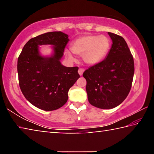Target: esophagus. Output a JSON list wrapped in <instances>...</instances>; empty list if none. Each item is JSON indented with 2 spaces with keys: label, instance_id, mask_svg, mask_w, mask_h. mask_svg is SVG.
Instances as JSON below:
<instances>
[{
  "label": "esophagus",
  "instance_id": "obj_1",
  "mask_svg": "<svg viewBox=\"0 0 154 154\" xmlns=\"http://www.w3.org/2000/svg\"><path fill=\"white\" fill-rule=\"evenodd\" d=\"M83 72H84V69H79V70H78V72H79L80 76H82V75H83Z\"/></svg>",
  "mask_w": 154,
  "mask_h": 154
}]
</instances>
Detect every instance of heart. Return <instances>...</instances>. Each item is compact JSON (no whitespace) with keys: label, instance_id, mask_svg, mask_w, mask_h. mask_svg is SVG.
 <instances>
[{"label":"heart","instance_id":"1","mask_svg":"<svg viewBox=\"0 0 154 154\" xmlns=\"http://www.w3.org/2000/svg\"><path fill=\"white\" fill-rule=\"evenodd\" d=\"M111 48V40L105 35H85L79 36L71 44V50L77 56H82V61L88 66H94L102 62ZM65 56L69 61L74 58L69 51Z\"/></svg>","mask_w":154,"mask_h":154}]
</instances>
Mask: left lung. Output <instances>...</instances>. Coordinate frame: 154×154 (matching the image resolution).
I'll use <instances>...</instances> for the list:
<instances>
[{"mask_svg":"<svg viewBox=\"0 0 154 154\" xmlns=\"http://www.w3.org/2000/svg\"><path fill=\"white\" fill-rule=\"evenodd\" d=\"M112 40L107 56L100 63L83 72L88 99L97 108L111 109L123 102L131 89L134 60L124 38L108 32Z\"/></svg>","mask_w":154,"mask_h":154,"instance_id":"8db88e82","label":"left lung"}]
</instances>
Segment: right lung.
Returning <instances> with one entry per match:
<instances>
[{
    "mask_svg": "<svg viewBox=\"0 0 154 154\" xmlns=\"http://www.w3.org/2000/svg\"><path fill=\"white\" fill-rule=\"evenodd\" d=\"M69 35L49 32L31 38L26 43L17 60L21 91L28 101L44 111L56 110L68 100V92L79 78L78 67L61 64ZM51 45L50 56H43L41 45Z\"/></svg>",
    "mask_w": 154,
    "mask_h": 154,
    "instance_id": "obj_1",
    "label": "right lung"
}]
</instances>
